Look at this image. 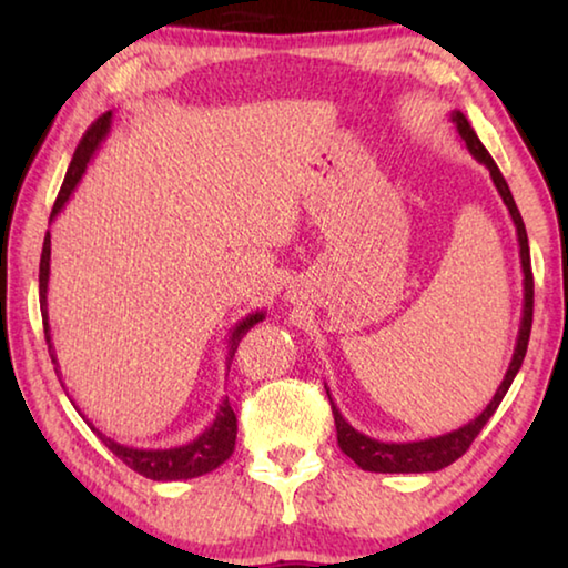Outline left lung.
<instances>
[{"instance_id":"1","label":"left lung","mask_w":568,"mask_h":568,"mask_svg":"<svg viewBox=\"0 0 568 568\" xmlns=\"http://www.w3.org/2000/svg\"><path fill=\"white\" fill-rule=\"evenodd\" d=\"M450 122L456 124L458 138L464 140L466 150L474 155L480 165H486V170L491 172V180L501 195L504 205L508 210V215L514 220L516 227V240H518V257H521V271H524V307H521V325H518V335H516V348L511 355V363H508V371L501 381V386L494 393V398L488 406L478 413L474 420H468L466 426H460L450 434L436 436V438H423V440H406V444H386V440L371 438L361 434L358 428H353L348 420L343 418V413L335 406V400L331 398V408H333V418H335V430H338V446L348 458H353L363 470H373V474H430V470H440L454 464L456 458H460L468 450V446L474 444V438L480 434V428L486 426L488 418L494 416L498 403L504 400L506 390L511 388V383L516 378L518 368H521L524 355L528 348V335H531V321H534V273H531V253H528V237H526V227L521 213L514 203L511 190H508V182L504 180L501 170L494 162V158L488 155V150L480 145L476 130L470 128L468 118L460 110L450 112Z\"/></svg>"}]
</instances>
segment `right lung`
Segmentation results:
<instances>
[{
	"label": "right lung",
	"instance_id": "right-lung-1",
	"mask_svg": "<svg viewBox=\"0 0 568 568\" xmlns=\"http://www.w3.org/2000/svg\"><path fill=\"white\" fill-rule=\"evenodd\" d=\"M110 128H112V112H104L102 118L94 122L88 132H84V138L80 140V145H77V150H74L70 170H67V175H64L60 195H57V200H54L50 223L62 213V207L67 205V200L72 197L74 187L80 185L84 170H88L90 160L94 158V152L100 150L102 140L110 134ZM50 255H52V243H50V233H47L44 245H42V261H40V307H42L44 338H47V345H50L54 371H57V376H60V383H62L60 363H57L54 343H52V333H50V313H47V291H50ZM261 321H265L263 311L247 313L245 318L237 321L235 328L230 331V335H227V358H225L227 371H230V361H233V355L237 351V343L243 341V335ZM88 426L94 430V434H98L102 444L108 446L112 454L122 460V464H128L132 470H138L140 476L152 478V480H187V478L210 474V470H215L220 464H225V460L233 456L235 436H237V418H235L233 406H230L227 396L217 406L213 423H210L203 434H200L197 438L187 440V444L172 446V448L124 446V444H118V440H112L110 436H104L102 430L94 428L90 420H88Z\"/></svg>",
	"mask_w": 568,
	"mask_h": 568
}]
</instances>
